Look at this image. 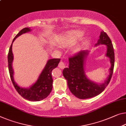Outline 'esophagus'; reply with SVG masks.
<instances>
[{
  "mask_svg": "<svg viewBox=\"0 0 126 126\" xmlns=\"http://www.w3.org/2000/svg\"><path fill=\"white\" fill-rule=\"evenodd\" d=\"M59 67L61 69L64 68L65 67V63L62 61L60 62V63H59Z\"/></svg>",
  "mask_w": 126,
  "mask_h": 126,
  "instance_id": "obj_1",
  "label": "esophagus"
}]
</instances>
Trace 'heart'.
Wrapping results in <instances>:
<instances>
[{"label":"heart","mask_w":126,"mask_h":126,"mask_svg":"<svg viewBox=\"0 0 126 126\" xmlns=\"http://www.w3.org/2000/svg\"><path fill=\"white\" fill-rule=\"evenodd\" d=\"M81 35L82 33L79 31H74L69 33L65 35L64 40L62 41L61 45L63 46H67L74 44L81 36ZM78 50L79 47H76L74 48V51L77 52L78 51Z\"/></svg>","instance_id":"heart-1"}]
</instances>
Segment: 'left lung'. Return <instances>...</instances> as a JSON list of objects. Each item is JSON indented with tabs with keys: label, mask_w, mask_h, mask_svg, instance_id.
Segmentation results:
<instances>
[{
	"label": "left lung",
	"mask_w": 126,
	"mask_h": 126,
	"mask_svg": "<svg viewBox=\"0 0 126 126\" xmlns=\"http://www.w3.org/2000/svg\"><path fill=\"white\" fill-rule=\"evenodd\" d=\"M107 46L106 57L110 58L111 67L109 75L102 84H97L87 78L84 71L85 59L88 54V51H81L69 58L68 68H65L63 75L67 80V84L71 92L80 99L92 98L98 95L104 91L108 85L113 73L114 66V51L111 39L107 34L102 31L97 44Z\"/></svg>",
	"instance_id": "1"
}]
</instances>
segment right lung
<instances>
[{
	"instance_id": "add662e5",
	"label": "right lung",
	"mask_w": 126,
	"mask_h": 126,
	"mask_svg": "<svg viewBox=\"0 0 126 126\" xmlns=\"http://www.w3.org/2000/svg\"><path fill=\"white\" fill-rule=\"evenodd\" d=\"M31 29L29 28H25L19 32L12 41L11 45L8 54V69L10 75L11 81L13 85L18 94L24 98L31 101H39L45 99L50 94L52 89V82L51 72L52 69L55 68L58 65L61 59H51L47 62L45 68L39 75L37 81L28 88H22L18 86L14 81V70H13L12 64L14 59L12 47V44L15 39L24 33L29 32Z\"/></svg>"
}]
</instances>
